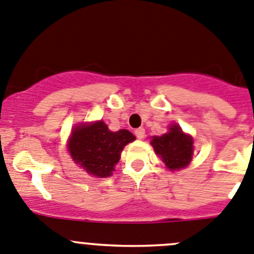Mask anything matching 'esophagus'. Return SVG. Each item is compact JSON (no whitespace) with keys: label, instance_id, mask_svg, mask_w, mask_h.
<instances>
[{"label":"esophagus","instance_id":"esophagus-1","mask_svg":"<svg viewBox=\"0 0 254 254\" xmlns=\"http://www.w3.org/2000/svg\"><path fill=\"white\" fill-rule=\"evenodd\" d=\"M135 136L138 139H143L145 136V130L143 127H139V129L135 130Z\"/></svg>","mask_w":254,"mask_h":254}]
</instances>
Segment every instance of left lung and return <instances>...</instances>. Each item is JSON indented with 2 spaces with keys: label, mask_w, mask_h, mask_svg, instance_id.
I'll return each mask as SVG.
<instances>
[{
  "label": "left lung",
  "mask_w": 254,
  "mask_h": 254,
  "mask_svg": "<svg viewBox=\"0 0 254 254\" xmlns=\"http://www.w3.org/2000/svg\"><path fill=\"white\" fill-rule=\"evenodd\" d=\"M193 143L190 135L183 132L177 124L170 125L169 131L162 136H153L150 141L156 155L172 172L188 167L194 151Z\"/></svg>",
  "instance_id": "obj_1"
}]
</instances>
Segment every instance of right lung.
Listing matches in <instances>:
<instances>
[{
	"label": "right lung",
	"mask_w": 254,
	"mask_h": 254,
	"mask_svg": "<svg viewBox=\"0 0 254 254\" xmlns=\"http://www.w3.org/2000/svg\"><path fill=\"white\" fill-rule=\"evenodd\" d=\"M134 140L135 136L129 130L110 131L100 120L73 127L67 149L73 162L84 168L87 174L108 178L115 170L124 146Z\"/></svg>",
	"instance_id": "obj_1"
}]
</instances>
